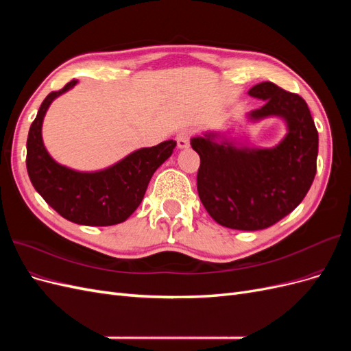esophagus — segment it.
I'll return each instance as SVG.
<instances>
[{
	"mask_svg": "<svg viewBox=\"0 0 351 351\" xmlns=\"http://www.w3.org/2000/svg\"><path fill=\"white\" fill-rule=\"evenodd\" d=\"M192 136H193L192 129H183L182 132H178L176 142L180 149H186V147L190 146V139H192Z\"/></svg>",
	"mask_w": 351,
	"mask_h": 351,
	"instance_id": "1",
	"label": "esophagus"
}]
</instances>
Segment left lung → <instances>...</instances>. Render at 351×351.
<instances>
[{
	"label": "left lung",
	"mask_w": 351,
	"mask_h": 351,
	"mask_svg": "<svg viewBox=\"0 0 351 351\" xmlns=\"http://www.w3.org/2000/svg\"><path fill=\"white\" fill-rule=\"evenodd\" d=\"M265 101L252 120L277 115L289 132L271 149L237 147L217 133L193 137L200 156L197 193L208 214L219 226L254 231L274 226L300 205L313 183L317 158V130L306 101L272 82L249 90Z\"/></svg>",
	"instance_id": "8db88e82"
}]
</instances>
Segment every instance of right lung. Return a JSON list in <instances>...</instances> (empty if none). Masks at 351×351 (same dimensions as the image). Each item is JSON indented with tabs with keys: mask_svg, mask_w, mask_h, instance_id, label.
I'll use <instances>...</instances> for the list:
<instances>
[{
	"mask_svg": "<svg viewBox=\"0 0 351 351\" xmlns=\"http://www.w3.org/2000/svg\"><path fill=\"white\" fill-rule=\"evenodd\" d=\"M77 80L51 92L42 102L27 136L26 167L32 184L58 214L80 226L107 227L125 221L141 205L158 167L171 156L174 141L143 147L97 173H79L60 165L42 142V121L51 102Z\"/></svg>",
	"mask_w": 351,
	"mask_h": 351,
	"instance_id": "right-lung-1",
	"label": "right lung"
}]
</instances>
